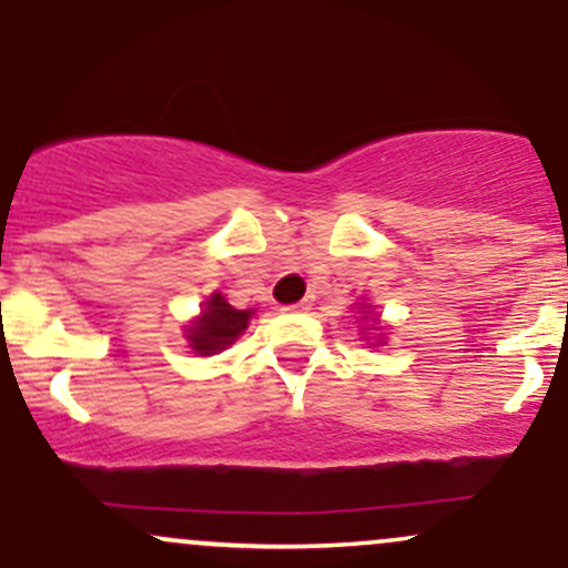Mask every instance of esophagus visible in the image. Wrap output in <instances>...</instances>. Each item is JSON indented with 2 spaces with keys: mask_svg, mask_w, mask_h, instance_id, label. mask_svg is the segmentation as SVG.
<instances>
[{
  "mask_svg": "<svg viewBox=\"0 0 568 568\" xmlns=\"http://www.w3.org/2000/svg\"><path fill=\"white\" fill-rule=\"evenodd\" d=\"M285 312H310L312 310V302L310 298H304V302H298V304H291V306H283Z\"/></svg>",
  "mask_w": 568,
  "mask_h": 568,
  "instance_id": "esophagus-1",
  "label": "esophagus"
}]
</instances>
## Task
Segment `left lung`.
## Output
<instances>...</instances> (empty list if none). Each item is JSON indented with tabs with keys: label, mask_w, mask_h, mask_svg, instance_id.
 Listing matches in <instances>:
<instances>
[{
	"label": "left lung",
	"mask_w": 568,
	"mask_h": 568,
	"mask_svg": "<svg viewBox=\"0 0 568 568\" xmlns=\"http://www.w3.org/2000/svg\"><path fill=\"white\" fill-rule=\"evenodd\" d=\"M363 310H366V306H363Z\"/></svg>",
	"instance_id": "obj_1"
}]
</instances>
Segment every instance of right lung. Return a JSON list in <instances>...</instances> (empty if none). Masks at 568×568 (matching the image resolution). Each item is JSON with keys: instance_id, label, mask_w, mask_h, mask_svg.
<instances>
[{"instance_id": "obj_1", "label": "right lung", "mask_w": 568, "mask_h": 568, "mask_svg": "<svg viewBox=\"0 0 568 568\" xmlns=\"http://www.w3.org/2000/svg\"><path fill=\"white\" fill-rule=\"evenodd\" d=\"M251 310H234L221 293H213L205 302V312L197 317L192 328H186V338L197 355H216L247 328Z\"/></svg>"}]
</instances>
